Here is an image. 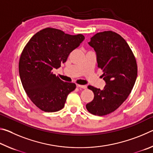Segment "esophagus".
I'll return each instance as SVG.
<instances>
[{
	"label": "esophagus",
	"mask_w": 153,
	"mask_h": 153,
	"mask_svg": "<svg viewBox=\"0 0 153 153\" xmlns=\"http://www.w3.org/2000/svg\"><path fill=\"white\" fill-rule=\"evenodd\" d=\"M77 88H81L83 89H86L87 88V86L86 85H79V84H77Z\"/></svg>",
	"instance_id": "obj_1"
}]
</instances>
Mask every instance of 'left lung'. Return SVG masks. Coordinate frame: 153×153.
<instances>
[{"instance_id":"left-lung-1","label":"left lung","mask_w":153,"mask_h":153,"mask_svg":"<svg viewBox=\"0 0 153 153\" xmlns=\"http://www.w3.org/2000/svg\"><path fill=\"white\" fill-rule=\"evenodd\" d=\"M88 44L97 53L98 67L102 70L107 84L102 90L88 86L94 97L86 107L93 115L104 116L115 111L128 98L135 84L138 66L128 44L115 32L96 33Z\"/></svg>"}]
</instances>
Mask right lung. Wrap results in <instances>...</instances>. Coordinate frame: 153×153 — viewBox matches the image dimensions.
<instances>
[{
  "label": "right lung",
  "instance_id": "right-lung-1",
  "mask_svg": "<svg viewBox=\"0 0 153 153\" xmlns=\"http://www.w3.org/2000/svg\"><path fill=\"white\" fill-rule=\"evenodd\" d=\"M84 40L82 34L69 35L61 30L46 27L33 35L21 54L19 72L27 97L45 112L64 107L74 83L63 82L52 71L66 62L71 52Z\"/></svg>",
  "mask_w": 153,
  "mask_h": 153
}]
</instances>
